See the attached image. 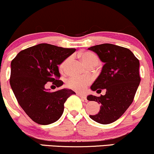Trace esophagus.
<instances>
[{
  "mask_svg": "<svg viewBox=\"0 0 154 154\" xmlns=\"http://www.w3.org/2000/svg\"><path fill=\"white\" fill-rule=\"evenodd\" d=\"M77 95H79L80 98H82V99L84 100H87V96H86L85 95H83V94H81V93H77Z\"/></svg>",
  "mask_w": 154,
  "mask_h": 154,
  "instance_id": "1",
  "label": "esophagus"
}]
</instances>
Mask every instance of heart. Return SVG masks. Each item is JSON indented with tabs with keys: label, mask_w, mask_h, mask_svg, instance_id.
Listing matches in <instances>:
<instances>
[{
	"label": "heart",
	"mask_w": 154,
	"mask_h": 154,
	"mask_svg": "<svg viewBox=\"0 0 154 154\" xmlns=\"http://www.w3.org/2000/svg\"><path fill=\"white\" fill-rule=\"evenodd\" d=\"M80 57L83 63L88 66H93L97 65L99 62V59L96 55L91 52H84L80 54ZM70 58H66L60 63L59 69L63 72L69 61ZM92 79L90 77H72L66 81L67 87L77 91H83L91 84Z\"/></svg>",
	"instance_id": "1"
}]
</instances>
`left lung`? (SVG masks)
Masks as SVG:
<instances>
[{
  "instance_id": "1",
  "label": "left lung",
  "mask_w": 154,
  "mask_h": 154,
  "mask_svg": "<svg viewBox=\"0 0 154 154\" xmlns=\"http://www.w3.org/2000/svg\"><path fill=\"white\" fill-rule=\"evenodd\" d=\"M98 54L104 63L101 72L92 85L91 90L106 94L99 97L88 95V100L101 105L99 112L90 115L94 121L103 125L115 122L131 105L138 88L139 60L128 48L113 44L104 43L88 48Z\"/></svg>"
}]
</instances>
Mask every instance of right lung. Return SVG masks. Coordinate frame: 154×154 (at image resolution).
<instances>
[{
    "mask_svg": "<svg viewBox=\"0 0 154 154\" xmlns=\"http://www.w3.org/2000/svg\"><path fill=\"white\" fill-rule=\"evenodd\" d=\"M75 51L40 43L20 51L11 61V87L20 106L35 122L45 125L57 121L67 98L75 94L66 88L56 92L45 89L48 84L57 88L63 84L58 79V66Z\"/></svg>",
    "mask_w": 154,
    "mask_h": 154,
    "instance_id": "right-lung-1",
    "label": "right lung"
}]
</instances>
